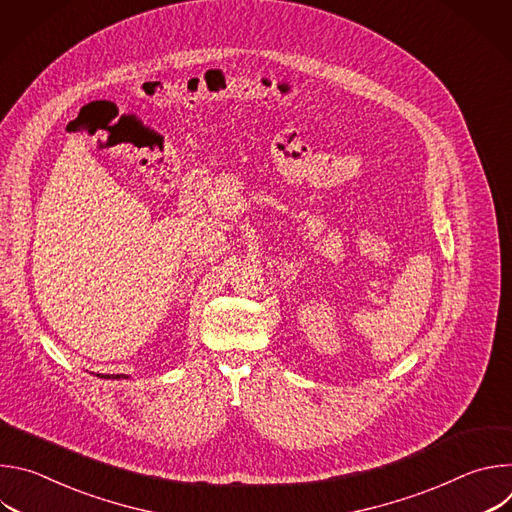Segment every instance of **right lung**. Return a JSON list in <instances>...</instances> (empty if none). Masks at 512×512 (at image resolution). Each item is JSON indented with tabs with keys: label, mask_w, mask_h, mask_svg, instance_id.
<instances>
[{
	"label": "right lung",
	"mask_w": 512,
	"mask_h": 512,
	"mask_svg": "<svg viewBox=\"0 0 512 512\" xmlns=\"http://www.w3.org/2000/svg\"><path fill=\"white\" fill-rule=\"evenodd\" d=\"M97 377H101V379H129L125 375H97Z\"/></svg>",
	"instance_id": "right-lung-1"
}]
</instances>
